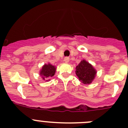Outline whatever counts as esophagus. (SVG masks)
I'll list each match as a JSON object with an SVG mask.
<instances>
[{
    "mask_svg": "<svg viewBox=\"0 0 128 128\" xmlns=\"http://www.w3.org/2000/svg\"><path fill=\"white\" fill-rule=\"evenodd\" d=\"M69 61H70V58L68 57H65V58H64V62H65V63H68Z\"/></svg>",
    "mask_w": 128,
    "mask_h": 128,
    "instance_id": "1",
    "label": "esophagus"
}]
</instances>
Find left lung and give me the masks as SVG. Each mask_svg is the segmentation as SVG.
Masks as SVG:
<instances>
[{"label":"left lung","instance_id":"1","mask_svg":"<svg viewBox=\"0 0 128 128\" xmlns=\"http://www.w3.org/2000/svg\"><path fill=\"white\" fill-rule=\"evenodd\" d=\"M77 76L84 84H90L96 76V71L90 64L82 60L76 66Z\"/></svg>","mask_w":128,"mask_h":128}]
</instances>
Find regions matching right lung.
<instances>
[{
    "mask_svg": "<svg viewBox=\"0 0 128 128\" xmlns=\"http://www.w3.org/2000/svg\"><path fill=\"white\" fill-rule=\"evenodd\" d=\"M56 72V68L53 65H50V63L48 65H44L42 67V69L40 71V75L42 77L43 80L46 78L52 77Z\"/></svg>",
    "mask_w": 128,
    "mask_h": 128,
    "instance_id": "obj_1",
    "label": "right lung"
}]
</instances>
